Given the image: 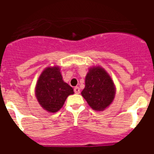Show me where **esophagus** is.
<instances>
[{"instance_id": "1", "label": "esophagus", "mask_w": 154, "mask_h": 154, "mask_svg": "<svg viewBox=\"0 0 154 154\" xmlns=\"http://www.w3.org/2000/svg\"><path fill=\"white\" fill-rule=\"evenodd\" d=\"M74 92H75V93H76V94H79L80 93L79 87H78V86L75 87V88H74Z\"/></svg>"}]
</instances>
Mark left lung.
I'll use <instances>...</instances> for the list:
<instances>
[{
    "mask_svg": "<svg viewBox=\"0 0 154 154\" xmlns=\"http://www.w3.org/2000/svg\"><path fill=\"white\" fill-rule=\"evenodd\" d=\"M115 91L113 82L106 72L94 67L89 69L85 77V89L81 94L93 109L101 111L111 104Z\"/></svg>",
    "mask_w": 154,
    "mask_h": 154,
    "instance_id": "left-lung-1",
    "label": "left lung"
}]
</instances>
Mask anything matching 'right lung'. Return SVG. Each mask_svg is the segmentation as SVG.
<instances>
[{
  "instance_id": "add662e5",
  "label": "right lung",
  "mask_w": 154,
  "mask_h": 154,
  "mask_svg": "<svg viewBox=\"0 0 154 154\" xmlns=\"http://www.w3.org/2000/svg\"><path fill=\"white\" fill-rule=\"evenodd\" d=\"M74 93L73 89L62 80L58 67L47 68L37 82L35 95L40 105L50 112H55L63 106L65 99Z\"/></svg>"
}]
</instances>
